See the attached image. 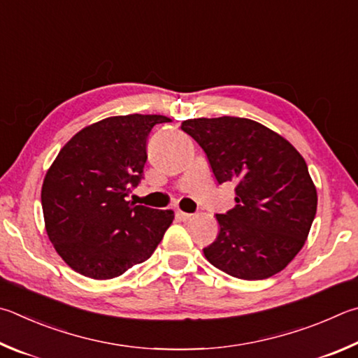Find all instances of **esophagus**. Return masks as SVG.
I'll return each mask as SVG.
<instances>
[{"label": "esophagus", "mask_w": 358, "mask_h": 358, "mask_svg": "<svg viewBox=\"0 0 358 358\" xmlns=\"http://www.w3.org/2000/svg\"><path fill=\"white\" fill-rule=\"evenodd\" d=\"M178 217L181 220H189L192 217V214L191 213H185V211H178Z\"/></svg>", "instance_id": "1"}]
</instances>
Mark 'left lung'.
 <instances>
[{
	"mask_svg": "<svg viewBox=\"0 0 358 358\" xmlns=\"http://www.w3.org/2000/svg\"><path fill=\"white\" fill-rule=\"evenodd\" d=\"M181 129L205 152L217 183L233 181L235 206L216 214L219 235L208 262L243 280H263L288 266L316 216L307 162L282 136L241 117L191 119Z\"/></svg>",
	"mask_w": 358,
	"mask_h": 358,
	"instance_id": "obj_1",
	"label": "left lung"
}]
</instances>
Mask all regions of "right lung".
<instances>
[{
	"instance_id": "obj_1",
	"label": "right lung",
	"mask_w": 358,
	"mask_h": 358,
	"mask_svg": "<svg viewBox=\"0 0 358 358\" xmlns=\"http://www.w3.org/2000/svg\"><path fill=\"white\" fill-rule=\"evenodd\" d=\"M164 115H117L75 134L42 186L45 227L56 252L81 275L108 280L144 263L173 211L128 201L144 178L147 138Z\"/></svg>"
}]
</instances>
